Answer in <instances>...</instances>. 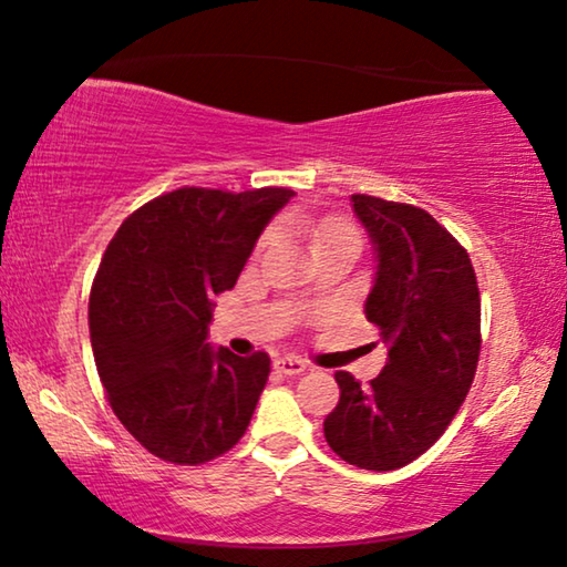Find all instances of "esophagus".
I'll return each mask as SVG.
<instances>
[{
	"instance_id": "obj_1",
	"label": "esophagus",
	"mask_w": 567,
	"mask_h": 567,
	"mask_svg": "<svg viewBox=\"0 0 567 567\" xmlns=\"http://www.w3.org/2000/svg\"><path fill=\"white\" fill-rule=\"evenodd\" d=\"M275 369L280 371V374L295 377V374H302V371L308 369V364H306V361H302V359L290 357V353H287V357H277V359H275Z\"/></svg>"
}]
</instances>
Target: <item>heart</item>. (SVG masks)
Listing matches in <instances>:
<instances>
[{
  "label": "heart",
  "instance_id": "1",
  "mask_svg": "<svg viewBox=\"0 0 567 567\" xmlns=\"http://www.w3.org/2000/svg\"><path fill=\"white\" fill-rule=\"evenodd\" d=\"M295 221L306 226V229H310V234L316 236V239L320 241V247H326V244H331V241H336V239H343V236H357V231H353V226L341 221V218H328V221L310 224V221H306V218L298 216V218H295ZM272 239H275V231H267L265 236H261L259 249H265L267 244L272 241Z\"/></svg>",
  "mask_w": 567,
  "mask_h": 567
}]
</instances>
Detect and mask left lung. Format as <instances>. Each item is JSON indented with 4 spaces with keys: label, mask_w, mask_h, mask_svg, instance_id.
Wrapping results in <instances>:
<instances>
[{
    "label": "left lung",
    "mask_w": 567,
    "mask_h": 567,
    "mask_svg": "<svg viewBox=\"0 0 567 567\" xmlns=\"http://www.w3.org/2000/svg\"><path fill=\"white\" fill-rule=\"evenodd\" d=\"M351 203L377 255L364 312L386 343V364L369 386L336 371L341 396L323 433L351 466L394 471L425 453L466 400L481 298L468 251L427 210L364 193Z\"/></svg>",
    "instance_id": "1"
}]
</instances>
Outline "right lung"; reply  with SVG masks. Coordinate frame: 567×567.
Listing matches in <instances>:
<instances>
[{
  "instance_id": "right-lung-1",
  "label": "right lung",
  "mask_w": 567,
  "mask_h": 567,
  "mask_svg": "<svg viewBox=\"0 0 567 567\" xmlns=\"http://www.w3.org/2000/svg\"><path fill=\"white\" fill-rule=\"evenodd\" d=\"M295 193L181 188L134 210L109 241L89 300L101 384L157 458L198 466L231 451L269 377L265 351L214 349V298Z\"/></svg>"
}]
</instances>
